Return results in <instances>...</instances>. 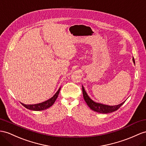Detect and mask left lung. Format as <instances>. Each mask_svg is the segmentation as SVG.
I'll return each mask as SVG.
<instances>
[{"instance_id":"obj_1","label":"left lung","mask_w":146,"mask_h":146,"mask_svg":"<svg viewBox=\"0 0 146 146\" xmlns=\"http://www.w3.org/2000/svg\"><path fill=\"white\" fill-rule=\"evenodd\" d=\"M133 61L134 64H135V61H134V59L133 57ZM82 89H83L84 99L85 100V102L88 104L89 107L90 108L91 110L98 112V113H111V112L115 111L116 110H117L125 102V101L123 102L122 103L119 104L117 106H108V105H106V104L96 102L89 98V96L88 95L87 92H86L83 86H82Z\"/></svg>"}]
</instances>
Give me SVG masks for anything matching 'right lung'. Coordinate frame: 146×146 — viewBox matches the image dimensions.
<instances>
[{
	"label": "right lung",
	"instance_id": "right-lung-1",
	"mask_svg": "<svg viewBox=\"0 0 146 146\" xmlns=\"http://www.w3.org/2000/svg\"><path fill=\"white\" fill-rule=\"evenodd\" d=\"M60 89H61V87H60L57 92H56L55 94L53 96V97H52L51 98L46 100V101H44L43 102L39 103L37 104H30V105H27V104H25L23 103H21V104L25 108H27V109L29 110H31L34 111H40V110H46L48 109V108L50 107L54 104L55 101L56 100V99H57V97L58 96L60 91Z\"/></svg>",
	"mask_w": 146,
	"mask_h": 146
}]
</instances>
